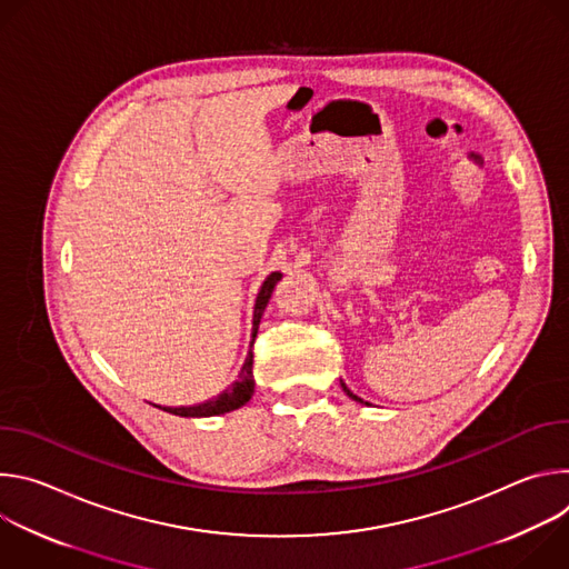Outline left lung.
<instances>
[{
	"mask_svg": "<svg viewBox=\"0 0 569 569\" xmlns=\"http://www.w3.org/2000/svg\"><path fill=\"white\" fill-rule=\"evenodd\" d=\"M342 389H345V393H347V396H349V398H353V400H358V402H362V398H358V396H356V393H353V391H351V389H349V387H347V385H345V382H342Z\"/></svg>",
	"mask_w": 569,
	"mask_h": 569,
	"instance_id": "left-lung-1",
	"label": "left lung"
}]
</instances>
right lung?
<instances>
[{"label": "right lung", "mask_w": 569, "mask_h": 569, "mask_svg": "<svg viewBox=\"0 0 569 569\" xmlns=\"http://www.w3.org/2000/svg\"><path fill=\"white\" fill-rule=\"evenodd\" d=\"M281 272H272L261 290H259V297H257V303H254V319H252V336L257 338V331H259V323H261V315L272 297V290L274 286L281 281ZM254 393V371H252V351L250 356L246 358V365H242L240 373H238V380L224 389L218 398L213 400H207L202 405H193V408H169L167 412L171 415H178V417H216V415H227V412H233L238 408H242Z\"/></svg>", "instance_id": "1"}]
</instances>
